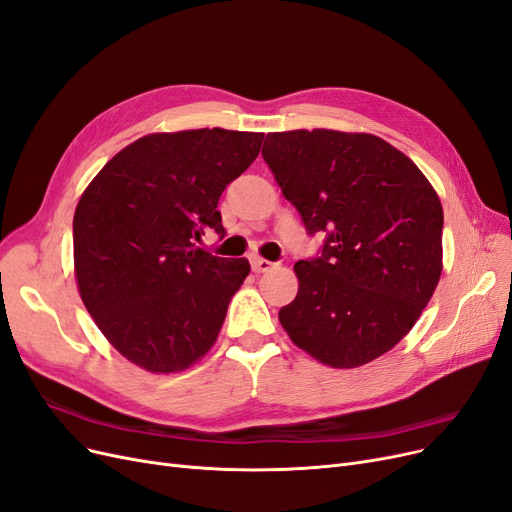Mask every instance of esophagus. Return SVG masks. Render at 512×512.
<instances>
[{
  "mask_svg": "<svg viewBox=\"0 0 512 512\" xmlns=\"http://www.w3.org/2000/svg\"><path fill=\"white\" fill-rule=\"evenodd\" d=\"M250 262H252V271H254V273H267V271H271V269L275 267V262L264 260V258H260V256H252Z\"/></svg>",
  "mask_w": 512,
  "mask_h": 512,
  "instance_id": "obj_1",
  "label": "esophagus"
}]
</instances>
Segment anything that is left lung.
I'll return each instance as SVG.
<instances>
[{
    "label": "left lung",
    "instance_id": "obj_1",
    "mask_svg": "<svg viewBox=\"0 0 512 512\" xmlns=\"http://www.w3.org/2000/svg\"><path fill=\"white\" fill-rule=\"evenodd\" d=\"M262 157L309 235L298 296L279 311L292 342L332 367H359L412 330L441 277L443 208L416 163L372 134H267Z\"/></svg>",
    "mask_w": 512,
    "mask_h": 512
}]
</instances>
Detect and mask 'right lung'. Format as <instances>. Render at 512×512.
<instances>
[{
  "instance_id": "add662e5",
  "label": "right lung",
  "mask_w": 512,
  "mask_h": 512,
  "mask_svg": "<svg viewBox=\"0 0 512 512\" xmlns=\"http://www.w3.org/2000/svg\"><path fill=\"white\" fill-rule=\"evenodd\" d=\"M264 134L222 128L142 136L81 195L73 216L81 300L115 349L153 374L187 370L218 338L250 273L197 245L227 235L218 199Z\"/></svg>"
}]
</instances>
